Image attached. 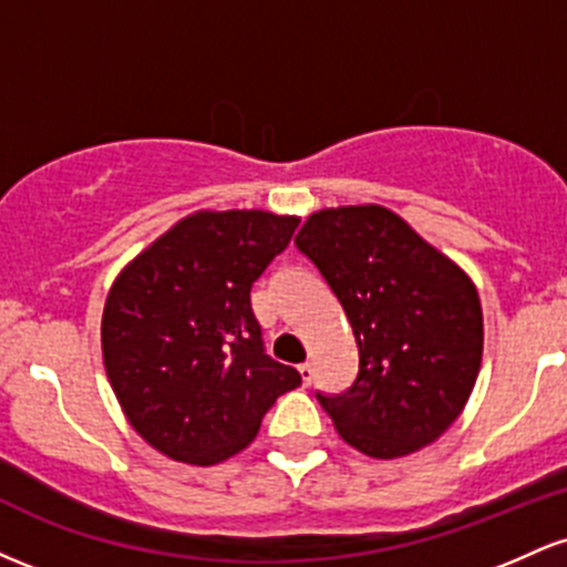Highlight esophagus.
Wrapping results in <instances>:
<instances>
[{
	"label": "esophagus",
	"mask_w": 567,
	"mask_h": 567,
	"mask_svg": "<svg viewBox=\"0 0 567 567\" xmlns=\"http://www.w3.org/2000/svg\"><path fill=\"white\" fill-rule=\"evenodd\" d=\"M298 375H301L303 386H309L311 379H315V368H311V362H303V365H298Z\"/></svg>",
	"instance_id": "34e87169"
}]
</instances>
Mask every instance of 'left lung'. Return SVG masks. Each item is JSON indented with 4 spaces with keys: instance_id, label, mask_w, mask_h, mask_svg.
Masks as SVG:
<instances>
[{
    "instance_id": "1",
    "label": "left lung",
    "mask_w": 567,
    "mask_h": 567,
    "mask_svg": "<svg viewBox=\"0 0 567 567\" xmlns=\"http://www.w3.org/2000/svg\"><path fill=\"white\" fill-rule=\"evenodd\" d=\"M296 247L341 301L360 349L343 394H317L343 442L370 458L432 445L464 410L483 362L474 282L381 205L324 207Z\"/></svg>"
}]
</instances>
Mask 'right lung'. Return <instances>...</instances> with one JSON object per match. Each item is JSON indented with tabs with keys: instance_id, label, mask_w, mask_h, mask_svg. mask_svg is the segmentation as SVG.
<instances>
[{
	"instance_id": "right-lung-1",
	"label": "right lung",
	"mask_w": 567,
	"mask_h": 567,
	"mask_svg": "<svg viewBox=\"0 0 567 567\" xmlns=\"http://www.w3.org/2000/svg\"><path fill=\"white\" fill-rule=\"evenodd\" d=\"M296 216L197 210L114 279L101 349L122 413L154 451L213 466L256 440L266 410L301 383L264 351L250 288Z\"/></svg>"
}]
</instances>
